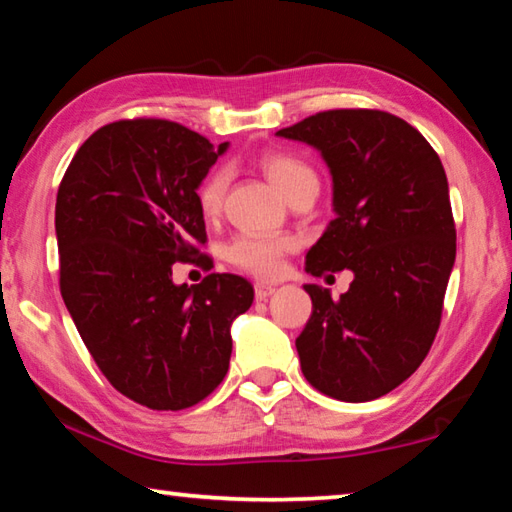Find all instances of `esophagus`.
<instances>
[{
  "mask_svg": "<svg viewBox=\"0 0 512 512\" xmlns=\"http://www.w3.org/2000/svg\"><path fill=\"white\" fill-rule=\"evenodd\" d=\"M273 293H275L273 284H262V282L255 284V298L257 300H268V298L273 296Z\"/></svg>",
  "mask_w": 512,
  "mask_h": 512,
  "instance_id": "esophagus-1",
  "label": "esophagus"
}]
</instances>
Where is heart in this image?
Listing matches in <instances>:
<instances>
[{
	"label": "heart",
	"instance_id": "heart-1",
	"mask_svg": "<svg viewBox=\"0 0 512 512\" xmlns=\"http://www.w3.org/2000/svg\"><path fill=\"white\" fill-rule=\"evenodd\" d=\"M262 169L271 183L284 196H291L300 185L318 183L314 169L289 153H268L262 158ZM225 189H228V171L214 169L198 185L196 203L205 219H216L221 214ZM296 248V241L287 235H262V232H241L225 248V259L255 277H277L282 273L284 255Z\"/></svg>",
	"mask_w": 512,
	"mask_h": 512
}]
</instances>
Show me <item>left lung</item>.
<instances>
[{
  "mask_svg": "<svg viewBox=\"0 0 512 512\" xmlns=\"http://www.w3.org/2000/svg\"><path fill=\"white\" fill-rule=\"evenodd\" d=\"M275 135L314 146L332 173L336 216L307 273H354L336 300L305 284L314 309L296 339L302 375L334 400H377L420 368L443 316L456 259L443 162L384 110L316 112Z\"/></svg>",
  "mask_w": 512,
  "mask_h": 512,
  "instance_id": "8db88e82",
  "label": "left lung"
}]
</instances>
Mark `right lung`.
Instances as JSON below:
<instances>
[{"label":"right lung","mask_w":512,"mask_h":512,"mask_svg":"<svg viewBox=\"0 0 512 512\" xmlns=\"http://www.w3.org/2000/svg\"><path fill=\"white\" fill-rule=\"evenodd\" d=\"M228 149L167 119L99 128L56 196L60 293L85 348L121 395L155 411L205 400L230 366V325L253 284L210 273L173 284L171 266L212 259L196 189Z\"/></svg>","instance_id":"add662e5"}]
</instances>
